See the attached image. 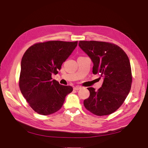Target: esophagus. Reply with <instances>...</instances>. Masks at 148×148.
Returning a JSON list of instances; mask_svg holds the SVG:
<instances>
[{
  "instance_id": "1",
  "label": "esophagus",
  "mask_w": 148,
  "mask_h": 148,
  "mask_svg": "<svg viewBox=\"0 0 148 148\" xmlns=\"http://www.w3.org/2000/svg\"><path fill=\"white\" fill-rule=\"evenodd\" d=\"M80 88H81V87H80V86H75V87L73 88V89H75V90H76V91L79 90V89Z\"/></svg>"
}]
</instances>
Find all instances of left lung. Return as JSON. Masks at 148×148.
<instances>
[{
    "instance_id": "8db88e82",
    "label": "left lung",
    "mask_w": 148,
    "mask_h": 148,
    "mask_svg": "<svg viewBox=\"0 0 148 148\" xmlns=\"http://www.w3.org/2000/svg\"><path fill=\"white\" fill-rule=\"evenodd\" d=\"M78 46L92 62L93 74L104 78L97 91L88 88L90 95L83 102L85 108L98 116L111 114L122 106L131 89L128 57L120 47L109 42L80 41Z\"/></svg>"
}]
</instances>
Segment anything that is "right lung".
Wrapping results in <instances>:
<instances>
[{
	"label": "right lung",
	"mask_w": 148,
	"mask_h": 148,
	"mask_svg": "<svg viewBox=\"0 0 148 148\" xmlns=\"http://www.w3.org/2000/svg\"><path fill=\"white\" fill-rule=\"evenodd\" d=\"M78 42L51 41L35 44L22 57L19 86L29 106L37 113L47 115L60 109L65 97L73 91L55 79L63 64L77 46Z\"/></svg>",
	"instance_id": "1"
}]
</instances>
